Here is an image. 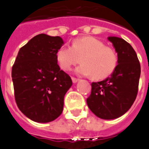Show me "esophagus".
<instances>
[{
    "instance_id": "1",
    "label": "esophagus",
    "mask_w": 149,
    "mask_h": 149,
    "mask_svg": "<svg viewBox=\"0 0 149 149\" xmlns=\"http://www.w3.org/2000/svg\"><path fill=\"white\" fill-rule=\"evenodd\" d=\"M79 81V79H76V78H72V81H73V83H76V82H78Z\"/></svg>"
}]
</instances>
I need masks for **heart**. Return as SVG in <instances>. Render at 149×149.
Here are the masks:
<instances>
[{"label":"heart","mask_w":149,"mask_h":149,"mask_svg":"<svg viewBox=\"0 0 149 149\" xmlns=\"http://www.w3.org/2000/svg\"><path fill=\"white\" fill-rule=\"evenodd\" d=\"M81 58L82 64L76 68L75 73L93 75L97 80L109 77L118 65L116 51L93 37L74 39L72 46H63L56 52V60L63 70H70L80 62Z\"/></svg>","instance_id":"1"}]
</instances>
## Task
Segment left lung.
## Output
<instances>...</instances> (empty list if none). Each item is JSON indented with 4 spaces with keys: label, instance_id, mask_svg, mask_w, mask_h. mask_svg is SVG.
<instances>
[{
    "label": "left lung",
    "instance_id": "obj_1",
    "mask_svg": "<svg viewBox=\"0 0 149 149\" xmlns=\"http://www.w3.org/2000/svg\"><path fill=\"white\" fill-rule=\"evenodd\" d=\"M118 56V65L110 77L91 84L86 99L95 116L103 119L120 117L131 108L138 91L141 65L130 45L120 38L108 37Z\"/></svg>",
    "mask_w": 149,
    "mask_h": 149
}]
</instances>
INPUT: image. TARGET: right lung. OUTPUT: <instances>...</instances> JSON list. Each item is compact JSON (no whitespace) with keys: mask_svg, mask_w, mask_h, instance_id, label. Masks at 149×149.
I'll use <instances>...</instances> for the list:
<instances>
[{"mask_svg":"<svg viewBox=\"0 0 149 149\" xmlns=\"http://www.w3.org/2000/svg\"><path fill=\"white\" fill-rule=\"evenodd\" d=\"M63 45L59 36L41 33L19 49L12 69L18 108L37 123H49L61 115L70 77L57 64L56 52Z\"/></svg>","mask_w":149,"mask_h":149,"instance_id":"right-lung-1","label":"right lung"}]
</instances>
